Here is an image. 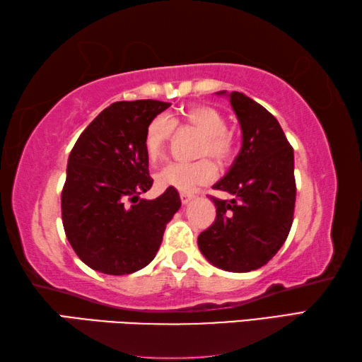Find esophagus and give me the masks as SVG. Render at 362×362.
<instances>
[{
	"mask_svg": "<svg viewBox=\"0 0 362 362\" xmlns=\"http://www.w3.org/2000/svg\"><path fill=\"white\" fill-rule=\"evenodd\" d=\"M193 198H194L193 193H189V192H180V199H182L183 204H188L189 201H192Z\"/></svg>",
	"mask_w": 362,
	"mask_h": 362,
	"instance_id": "esophagus-1",
	"label": "esophagus"
}]
</instances>
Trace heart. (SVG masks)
<instances>
[{
	"label": "heart",
	"mask_w": 362,
	"mask_h": 362,
	"mask_svg": "<svg viewBox=\"0 0 362 362\" xmlns=\"http://www.w3.org/2000/svg\"><path fill=\"white\" fill-rule=\"evenodd\" d=\"M182 124L194 127L203 134L198 156H211L220 164L230 161L233 156V139L226 132V119L218 110L207 105H189L183 110ZM173 131V121L164 115H158L148 122L144 136V148L150 161L155 163L164 155ZM214 175L216 168L209 159H199L194 163H170L158 174V183L161 187L187 192L196 185L211 182Z\"/></svg>",
	"instance_id": "obj_1"
}]
</instances>
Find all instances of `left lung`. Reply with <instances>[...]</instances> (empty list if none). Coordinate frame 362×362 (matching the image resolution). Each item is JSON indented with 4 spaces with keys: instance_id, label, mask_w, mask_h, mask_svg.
<instances>
[{
    "instance_id": "left-lung-1",
    "label": "left lung",
    "mask_w": 362,
    "mask_h": 362,
    "mask_svg": "<svg viewBox=\"0 0 362 362\" xmlns=\"http://www.w3.org/2000/svg\"><path fill=\"white\" fill-rule=\"evenodd\" d=\"M243 145L223 179L212 188L233 194L214 201L216 222L198 236L203 255L217 268L246 273L276 255L289 235L296 207L293 150L278 119L260 103L233 90Z\"/></svg>"
}]
</instances>
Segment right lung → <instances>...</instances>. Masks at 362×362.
I'll use <instances>...</instances> for the list:
<instances>
[{
    "label": "right lung",
    "mask_w": 362,
    "mask_h": 362,
    "mask_svg": "<svg viewBox=\"0 0 362 362\" xmlns=\"http://www.w3.org/2000/svg\"><path fill=\"white\" fill-rule=\"evenodd\" d=\"M170 103L115 102L86 127L69 156L62 189L66 240L95 272L131 274L155 259L166 225L180 209L175 188L156 199L150 189L144 136L148 122Z\"/></svg>",
    "instance_id": "right-lung-1"
}]
</instances>
